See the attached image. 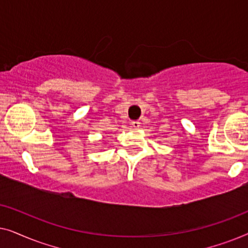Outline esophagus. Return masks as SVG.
<instances>
[{
    "label": "esophagus",
    "mask_w": 248,
    "mask_h": 248,
    "mask_svg": "<svg viewBox=\"0 0 248 248\" xmlns=\"http://www.w3.org/2000/svg\"><path fill=\"white\" fill-rule=\"evenodd\" d=\"M131 125H132V126H133V127L138 128L139 126H140V122H139V121H132V122H131Z\"/></svg>",
    "instance_id": "1"
}]
</instances>
